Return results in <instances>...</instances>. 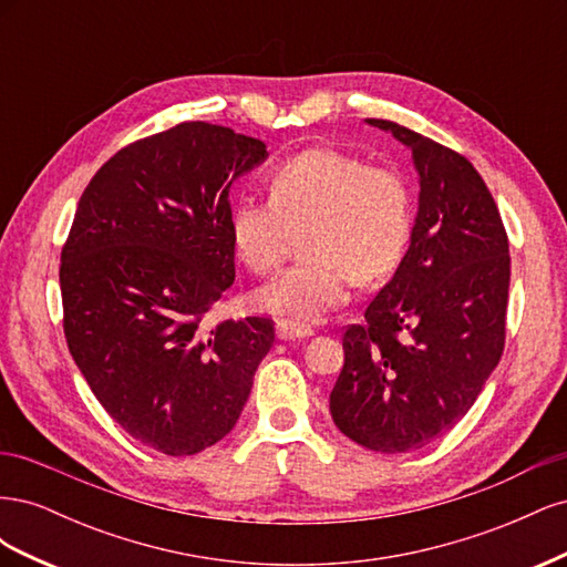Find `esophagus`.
Returning a JSON list of instances; mask_svg holds the SVG:
<instances>
[{
    "label": "esophagus",
    "instance_id": "34e87169",
    "mask_svg": "<svg viewBox=\"0 0 567 567\" xmlns=\"http://www.w3.org/2000/svg\"><path fill=\"white\" fill-rule=\"evenodd\" d=\"M277 336H279V340H302V338L315 336V331L305 323L281 319V321H277Z\"/></svg>",
    "mask_w": 567,
    "mask_h": 567
}]
</instances>
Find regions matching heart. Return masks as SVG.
I'll return each instance as SVG.
<instances>
[{
    "label": "heart",
    "mask_w": 567,
    "mask_h": 567,
    "mask_svg": "<svg viewBox=\"0 0 567 567\" xmlns=\"http://www.w3.org/2000/svg\"><path fill=\"white\" fill-rule=\"evenodd\" d=\"M269 196L231 205V248L250 271L267 274L305 231L302 260L252 296L260 312L298 323L346 305L354 279H385L414 227V203L398 169L336 148H307L274 167Z\"/></svg>",
    "instance_id": "b5f03b06"
}]
</instances>
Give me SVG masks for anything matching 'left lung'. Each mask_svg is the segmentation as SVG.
<instances>
[{"label": "left lung", "mask_w": 567, "mask_h": 567, "mask_svg": "<svg viewBox=\"0 0 567 567\" xmlns=\"http://www.w3.org/2000/svg\"><path fill=\"white\" fill-rule=\"evenodd\" d=\"M411 151L419 210L409 250L364 323L342 336L331 390L342 435L381 454L425 447L468 414L504 352L508 238L477 169L390 120H367Z\"/></svg>", "instance_id": "left-lung-1"}]
</instances>
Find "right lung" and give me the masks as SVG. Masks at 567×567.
<instances>
[{
    "label": "right lung",
    "mask_w": 567,
    "mask_h": 567,
    "mask_svg": "<svg viewBox=\"0 0 567 567\" xmlns=\"http://www.w3.org/2000/svg\"><path fill=\"white\" fill-rule=\"evenodd\" d=\"M267 156L210 123L134 142L84 188L61 252L68 350L111 419L167 456L231 431L274 342L262 317L203 326L236 277L229 188Z\"/></svg>",
    "instance_id": "right-lung-1"
}]
</instances>
